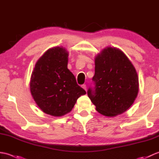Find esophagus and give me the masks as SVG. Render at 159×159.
Returning a JSON list of instances; mask_svg holds the SVG:
<instances>
[{
    "label": "esophagus",
    "instance_id": "obj_1",
    "mask_svg": "<svg viewBox=\"0 0 159 159\" xmlns=\"http://www.w3.org/2000/svg\"><path fill=\"white\" fill-rule=\"evenodd\" d=\"M81 87H82V88H83V89H85V91H87V89H86V88H87V87H86V85H82V86H81Z\"/></svg>",
    "mask_w": 159,
    "mask_h": 159
}]
</instances>
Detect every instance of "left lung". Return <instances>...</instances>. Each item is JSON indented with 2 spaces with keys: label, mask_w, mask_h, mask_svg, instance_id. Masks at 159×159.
Returning <instances> with one entry per match:
<instances>
[{
  "label": "left lung",
  "mask_w": 159,
  "mask_h": 159,
  "mask_svg": "<svg viewBox=\"0 0 159 159\" xmlns=\"http://www.w3.org/2000/svg\"><path fill=\"white\" fill-rule=\"evenodd\" d=\"M95 88L87 95L96 111L106 117L126 111L139 92V78L133 63L123 51L107 47L95 57Z\"/></svg>",
  "instance_id": "8db88e82"
}]
</instances>
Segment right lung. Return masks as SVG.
Masks as SVG:
<instances>
[{"label": "right lung", "instance_id": "add662e5", "mask_svg": "<svg viewBox=\"0 0 159 159\" xmlns=\"http://www.w3.org/2000/svg\"><path fill=\"white\" fill-rule=\"evenodd\" d=\"M68 55L63 46L48 49L38 60L31 74L32 97L39 109L51 116L70 113L77 99L86 93L67 68Z\"/></svg>", "mask_w": 159, "mask_h": 159}]
</instances>
